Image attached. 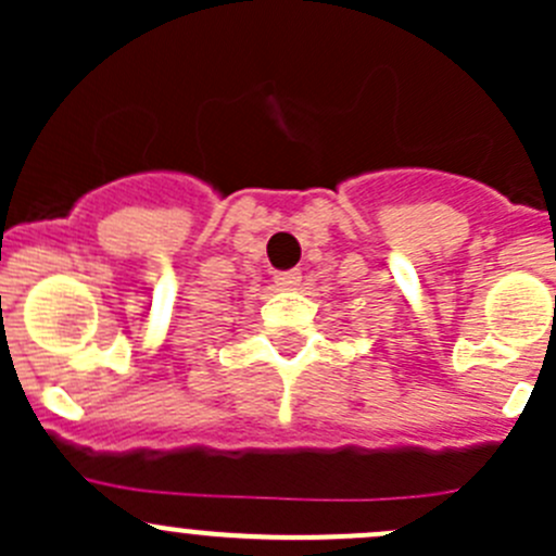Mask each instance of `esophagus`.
<instances>
[{"label": "esophagus", "mask_w": 556, "mask_h": 556, "mask_svg": "<svg viewBox=\"0 0 556 556\" xmlns=\"http://www.w3.org/2000/svg\"><path fill=\"white\" fill-rule=\"evenodd\" d=\"M274 279H277V285H279V288H285V290H293L295 285L301 282V271H295V268H290V271H279L277 277H274Z\"/></svg>", "instance_id": "obj_1"}]
</instances>
